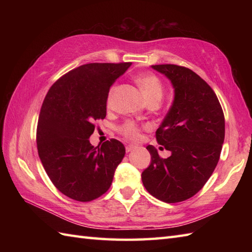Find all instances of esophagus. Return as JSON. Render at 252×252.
<instances>
[{
	"label": "esophagus",
	"mask_w": 252,
	"mask_h": 252,
	"mask_svg": "<svg viewBox=\"0 0 252 252\" xmlns=\"http://www.w3.org/2000/svg\"><path fill=\"white\" fill-rule=\"evenodd\" d=\"M134 148H135V146L132 145V144H130V145H126V153H130V152H132Z\"/></svg>",
	"instance_id": "34e87169"
}]
</instances>
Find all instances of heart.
<instances>
[{
	"instance_id": "b5f03b06",
	"label": "heart",
	"mask_w": 252,
	"mask_h": 252,
	"mask_svg": "<svg viewBox=\"0 0 252 252\" xmlns=\"http://www.w3.org/2000/svg\"><path fill=\"white\" fill-rule=\"evenodd\" d=\"M136 82L140 85L144 95L147 100L151 103H160L164 94V87L161 80L154 73H142L136 77ZM115 88L109 90L108 96H107V107H111L112 99H114ZM118 131L121 135H123L130 140H137L140 137V126L134 121H126L118 127Z\"/></svg>"
}]
</instances>
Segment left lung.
<instances>
[{
	"instance_id": "1",
	"label": "left lung",
	"mask_w": 252,
	"mask_h": 252,
	"mask_svg": "<svg viewBox=\"0 0 252 252\" xmlns=\"http://www.w3.org/2000/svg\"><path fill=\"white\" fill-rule=\"evenodd\" d=\"M152 67L174 88L173 104L156 131L158 144L171 156L161 158L148 145L152 162L142 181L159 200L184 201L202 189L217 167L225 136L224 114L215 91L190 69L171 63Z\"/></svg>"
}]
</instances>
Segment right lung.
Returning a JSON list of instances; mask_svg holds the SVG:
<instances>
[{
    "label": "right lung",
    "mask_w": 252,
    "mask_h": 252,
    "mask_svg": "<svg viewBox=\"0 0 252 252\" xmlns=\"http://www.w3.org/2000/svg\"><path fill=\"white\" fill-rule=\"evenodd\" d=\"M131 63H91L72 69L52 85L42 104L36 146L52 183L77 201H92L109 189L126 154L115 138L97 147L90 136L106 117L111 84Z\"/></svg>",
    "instance_id": "right-lung-1"
}]
</instances>
